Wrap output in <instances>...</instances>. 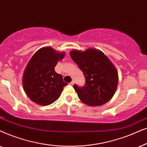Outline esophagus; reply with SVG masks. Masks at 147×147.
Here are the masks:
<instances>
[{
  "mask_svg": "<svg viewBox=\"0 0 147 147\" xmlns=\"http://www.w3.org/2000/svg\"><path fill=\"white\" fill-rule=\"evenodd\" d=\"M74 84H75V82H74V81H72L70 83V85H73Z\"/></svg>",
  "mask_w": 147,
  "mask_h": 147,
  "instance_id": "obj_1",
  "label": "esophagus"
}]
</instances>
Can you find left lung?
<instances>
[{
  "instance_id": "obj_1",
  "label": "left lung",
  "mask_w": 147,
  "mask_h": 147,
  "mask_svg": "<svg viewBox=\"0 0 147 147\" xmlns=\"http://www.w3.org/2000/svg\"><path fill=\"white\" fill-rule=\"evenodd\" d=\"M70 56L86 79L83 87L74 85L80 100L93 107L108 102L116 93L118 84V70L110 60L101 50L93 48L85 51L73 49Z\"/></svg>"
}]
</instances>
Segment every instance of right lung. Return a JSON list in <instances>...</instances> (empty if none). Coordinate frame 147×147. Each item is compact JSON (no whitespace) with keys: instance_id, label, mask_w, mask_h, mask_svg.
I'll use <instances>...</instances> for the list:
<instances>
[{"instance_id":"obj_1","label":"right lung","mask_w":147,"mask_h":147,"mask_svg":"<svg viewBox=\"0 0 147 147\" xmlns=\"http://www.w3.org/2000/svg\"><path fill=\"white\" fill-rule=\"evenodd\" d=\"M65 56V52L50 46L36 51L25 68L23 89L31 101L40 105H48L57 100L68 83L63 81L54 67Z\"/></svg>"}]
</instances>
